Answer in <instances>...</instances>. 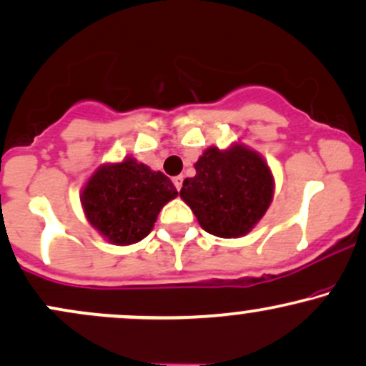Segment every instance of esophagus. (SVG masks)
I'll return each mask as SVG.
<instances>
[{
    "label": "esophagus",
    "instance_id": "esophagus-1",
    "mask_svg": "<svg viewBox=\"0 0 366 366\" xmlns=\"http://www.w3.org/2000/svg\"><path fill=\"white\" fill-rule=\"evenodd\" d=\"M172 180H174V186L177 187V191H180V187H182V182H184L182 175H177V177H174Z\"/></svg>",
    "mask_w": 366,
    "mask_h": 366
}]
</instances>
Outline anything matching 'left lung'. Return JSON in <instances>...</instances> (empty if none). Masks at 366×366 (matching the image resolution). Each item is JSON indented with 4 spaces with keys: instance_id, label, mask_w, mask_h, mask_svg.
I'll list each match as a JSON object with an SVG mask.
<instances>
[{
    "instance_id": "8db88e82",
    "label": "left lung",
    "mask_w": 366,
    "mask_h": 366,
    "mask_svg": "<svg viewBox=\"0 0 366 366\" xmlns=\"http://www.w3.org/2000/svg\"><path fill=\"white\" fill-rule=\"evenodd\" d=\"M196 175L184 180L180 197L199 225L217 237L246 236L274 199L275 180L258 151L242 142L209 146L194 163Z\"/></svg>"
}]
</instances>
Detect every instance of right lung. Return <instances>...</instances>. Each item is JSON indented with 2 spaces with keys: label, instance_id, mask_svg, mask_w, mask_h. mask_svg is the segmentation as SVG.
Returning a JSON list of instances; mask_svg holds the SVG:
<instances>
[{
  "label": "right lung",
  "instance_id": "obj_1",
  "mask_svg": "<svg viewBox=\"0 0 366 366\" xmlns=\"http://www.w3.org/2000/svg\"><path fill=\"white\" fill-rule=\"evenodd\" d=\"M177 196L162 172L151 170L134 157L103 163L81 191L87 222L117 246L136 244L153 230L159 209Z\"/></svg>",
  "mask_w": 366,
  "mask_h": 366
}]
</instances>
